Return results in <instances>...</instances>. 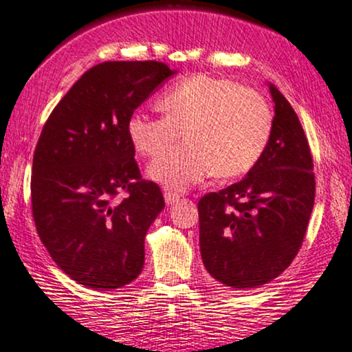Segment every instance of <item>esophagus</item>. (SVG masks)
<instances>
[{
  "instance_id": "esophagus-1",
  "label": "esophagus",
  "mask_w": 352,
  "mask_h": 352,
  "mask_svg": "<svg viewBox=\"0 0 352 352\" xmlns=\"http://www.w3.org/2000/svg\"><path fill=\"white\" fill-rule=\"evenodd\" d=\"M164 198H166V203L168 204V206H172V204H175L177 201H179L180 195L175 193V191H166V193H164Z\"/></svg>"
}]
</instances>
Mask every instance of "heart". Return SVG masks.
<instances>
[{"label": "heart", "instance_id": "heart-1", "mask_svg": "<svg viewBox=\"0 0 352 352\" xmlns=\"http://www.w3.org/2000/svg\"><path fill=\"white\" fill-rule=\"evenodd\" d=\"M164 115L135 110L128 135L140 154L154 157L180 140L186 143L151 162V179L184 191L212 170L219 179L247 173L260 161L273 130V112L260 92L232 79L186 78L159 100Z\"/></svg>", "mask_w": 352, "mask_h": 352}]
</instances>
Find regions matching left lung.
Here are the masks:
<instances>
[{"label": "left lung", "mask_w": 352, "mask_h": 352, "mask_svg": "<svg viewBox=\"0 0 352 352\" xmlns=\"http://www.w3.org/2000/svg\"><path fill=\"white\" fill-rule=\"evenodd\" d=\"M273 130L245 179L198 201L204 268L232 291L278 278L299 253L315 201L314 159L286 97L270 84Z\"/></svg>", "instance_id": "1"}]
</instances>
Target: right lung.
I'll return each mask as SVG.
<instances>
[{
    "label": "right lung",
    "instance_id": "1",
    "mask_svg": "<svg viewBox=\"0 0 352 352\" xmlns=\"http://www.w3.org/2000/svg\"><path fill=\"white\" fill-rule=\"evenodd\" d=\"M173 73L153 60L96 65L43 124L30 179L35 228L53 261L82 286L118 289L143 270L146 232L166 203L141 177L128 120ZM122 190L127 198L115 204Z\"/></svg>",
    "mask_w": 352,
    "mask_h": 352
}]
</instances>
